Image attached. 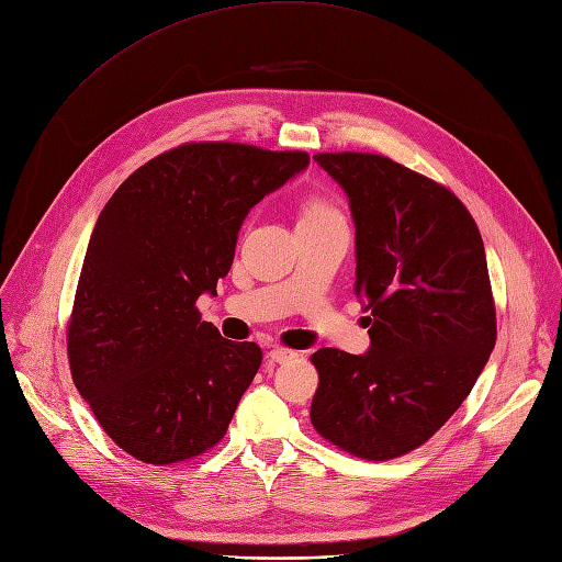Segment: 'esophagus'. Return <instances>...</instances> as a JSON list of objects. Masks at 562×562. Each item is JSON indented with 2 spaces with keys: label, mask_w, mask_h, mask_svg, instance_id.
<instances>
[{
  "label": "esophagus",
  "mask_w": 562,
  "mask_h": 562,
  "mask_svg": "<svg viewBox=\"0 0 562 562\" xmlns=\"http://www.w3.org/2000/svg\"><path fill=\"white\" fill-rule=\"evenodd\" d=\"M295 357H297V352L288 350V347H283V345H277V347H272V350H270V359L277 361V363H285V361L295 359Z\"/></svg>",
  "instance_id": "1"
}]
</instances>
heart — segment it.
Segmentation results:
<instances>
[{
  "mask_svg": "<svg viewBox=\"0 0 562 562\" xmlns=\"http://www.w3.org/2000/svg\"><path fill=\"white\" fill-rule=\"evenodd\" d=\"M336 215H338L336 205L323 196L308 199L302 210V220H325V217H336Z\"/></svg>",
  "mask_w": 562,
  "mask_h": 562,
  "instance_id": "1",
  "label": "heart"
}]
</instances>
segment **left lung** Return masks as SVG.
<instances>
[{
  "mask_svg": "<svg viewBox=\"0 0 562 562\" xmlns=\"http://www.w3.org/2000/svg\"><path fill=\"white\" fill-rule=\"evenodd\" d=\"M350 196L355 295L370 352L311 355L315 432L370 462L403 458L460 409L496 342L485 245L441 182L375 153H317Z\"/></svg>",
  "mask_w": 562,
  "mask_h": 562,
  "instance_id": "obj_1",
  "label": "left lung"
}]
</instances>
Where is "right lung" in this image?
I'll list each match as a JSON object with an SVG mask.
<instances>
[{
	"mask_svg": "<svg viewBox=\"0 0 562 562\" xmlns=\"http://www.w3.org/2000/svg\"><path fill=\"white\" fill-rule=\"evenodd\" d=\"M308 165L304 150L190 142L132 173L100 212L68 317L72 382L102 430L165 467L215 448L262 363L203 323L247 212Z\"/></svg>",
	"mask_w": 562,
	"mask_h": 562,
	"instance_id": "add662e5",
	"label": "right lung"
}]
</instances>
